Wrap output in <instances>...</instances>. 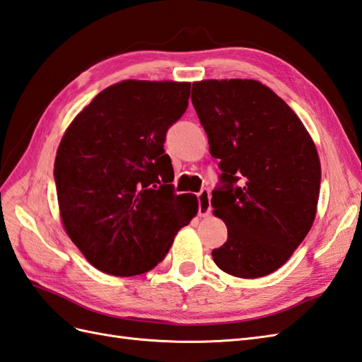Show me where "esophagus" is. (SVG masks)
<instances>
[{
	"label": "esophagus",
	"mask_w": 362,
	"mask_h": 362,
	"mask_svg": "<svg viewBox=\"0 0 362 362\" xmlns=\"http://www.w3.org/2000/svg\"><path fill=\"white\" fill-rule=\"evenodd\" d=\"M209 199H211V194H209V189L204 188L199 194H197V202H199V216L205 217L211 211V204H209Z\"/></svg>",
	"instance_id": "1"
}]
</instances>
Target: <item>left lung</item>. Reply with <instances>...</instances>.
Masks as SVG:
<instances>
[{
    "label": "left lung",
    "instance_id": "obj_1",
    "mask_svg": "<svg viewBox=\"0 0 362 362\" xmlns=\"http://www.w3.org/2000/svg\"><path fill=\"white\" fill-rule=\"evenodd\" d=\"M192 106L221 158L214 214L228 239L211 251L222 272L255 279L276 272L316 216L321 163L291 107L255 80L192 83Z\"/></svg>",
    "mask_w": 362,
    "mask_h": 362
}]
</instances>
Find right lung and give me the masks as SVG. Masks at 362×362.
Wrapping results in <instances>:
<instances>
[{
    "label": "right lung",
    "mask_w": 362,
    "mask_h": 362,
    "mask_svg": "<svg viewBox=\"0 0 362 362\" xmlns=\"http://www.w3.org/2000/svg\"><path fill=\"white\" fill-rule=\"evenodd\" d=\"M189 83L126 80L75 117L57 151L54 179L66 233L89 262L114 276L162 262L197 213L175 194L166 132L188 107Z\"/></svg>",
    "instance_id": "right-lung-1"
}]
</instances>
